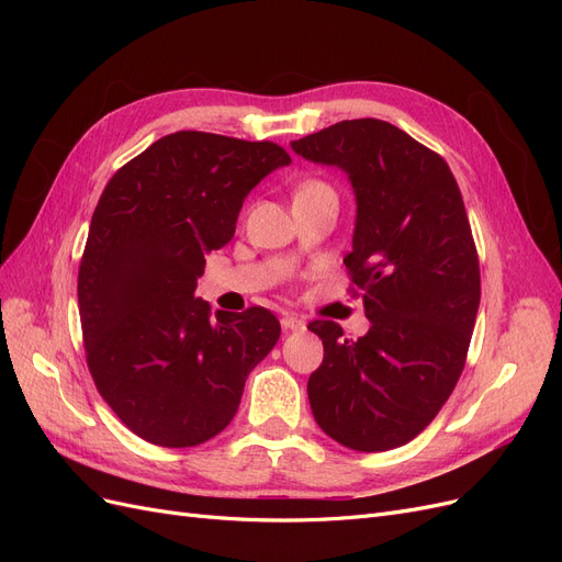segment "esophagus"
Returning a JSON list of instances; mask_svg holds the SVG:
<instances>
[{
  "mask_svg": "<svg viewBox=\"0 0 562 562\" xmlns=\"http://www.w3.org/2000/svg\"><path fill=\"white\" fill-rule=\"evenodd\" d=\"M281 326H283V330H304V321L293 314H285L281 318Z\"/></svg>",
  "mask_w": 562,
  "mask_h": 562,
  "instance_id": "esophagus-1",
  "label": "esophagus"
}]
</instances>
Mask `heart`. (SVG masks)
<instances>
[{
	"mask_svg": "<svg viewBox=\"0 0 562 562\" xmlns=\"http://www.w3.org/2000/svg\"><path fill=\"white\" fill-rule=\"evenodd\" d=\"M312 187H326L323 182H318V180H310V182H304L300 190H312Z\"/></svg>",
	"mask_w": 562,
	"mask_h": 562,
	"instance_id": "heart-1",
	"label": "heart"
}]
</instances>
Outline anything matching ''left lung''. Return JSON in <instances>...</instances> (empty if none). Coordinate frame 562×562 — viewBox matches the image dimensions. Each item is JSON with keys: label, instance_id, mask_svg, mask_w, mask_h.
<instances>
[{"label": "left lung", "instance_id": "obj_1", "mask_svg": "<svg viewBox=\"0 0 562 562\" xmlns=\"http://www.w3.org/2000/svg\"><path fill=\"white\" fill-rule=\"evenodd\" d=\"M291 147L349 176L356 227L345 265L370 321L359 339L335 321L310 323L323 342L307 382L314 419L351 450L401 448L452 394L479 314L462 194L443 157L380 119L339 122Z\"/></svg>", "mask_w": 562, "mask_h": 562}]
</instances>
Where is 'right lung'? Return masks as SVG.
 I'll return each mask as SVG.
<instances>
[{"mask_svg": "<svg viewBox=\"0 0 562 562\" xmlns=\"http://www.w3.org/2000/svg\"><path fill=\"white\" fill-rule=\"evenodd\" d=\"M288 164L274 143L178 131L119 168L100 196L77 281L83 349L100 396L147 443L217 436L274 349L269 310L211 318L194 291L252 187Z\"/></svg>", "mask_w": 562, "mask_h": 562, "instance_id": "right-lung-1", "label": "right lung"}]
</instances>
